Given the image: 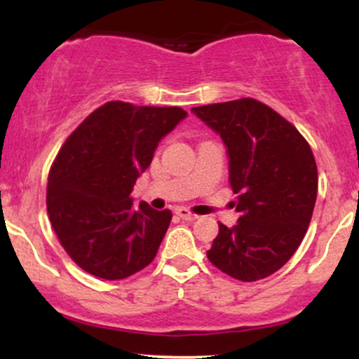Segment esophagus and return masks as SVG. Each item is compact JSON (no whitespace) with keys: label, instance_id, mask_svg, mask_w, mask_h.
<instances>
[{"label":"esophagus","instance_id":"1","mask_svg":"<svg viewBox=\"0 0 359 359\" xmlns=\"http://www.w3.org/2000/svg\"><path fill=\"white\" fill-rule=\"evenodd\" d=\"M177 216L182 217V219H185V221H196L197 217H199V216H197V214H192L191 211H187V209H185V208L177 209Z\"/></svg>","mask_w":359,"mask_h":359}]
</instances>
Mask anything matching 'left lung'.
I'll return each instance as SVG.
<instances>
[{
	"label": "left lung",
	"instance_id": "obj_1",
	"mask_svg": "<svg viewBox=\"0 0 359 359\" xmlns=\"http://www.w3.org/2000/svg\"><path fill=\"white\" fill-rule=\"evenodd\" d=\"M219 135L240 219L221 224L209 262L255 282L282 269L306 236L317 197V165L306 138L277 111L251 97L192 108Z\"/></svg>",
	"mask_w": 359,
	"mask_h": 359
}]
</instances>
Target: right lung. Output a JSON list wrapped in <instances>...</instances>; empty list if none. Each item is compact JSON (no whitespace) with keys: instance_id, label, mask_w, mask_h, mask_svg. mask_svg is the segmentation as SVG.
I'll use <instances>...</instances> for the list:
<instances>
[{"instance_id":"add662e5","label":"right lung","mask_w":359,"mask_h":359,"mask_svg":"<svg viewBox=\"0 0 359 359\" xmlns=\"http://www.w3.org/2000/svg\"><path fill=\"white\" fill-rule=\"evenodd\" d=\"M182 108L109 101L65 140L48 174L47 212L60 245L82 270L121 280L150 265L172 212L133 204V185Z\"/></svg>"}]
</instances>
